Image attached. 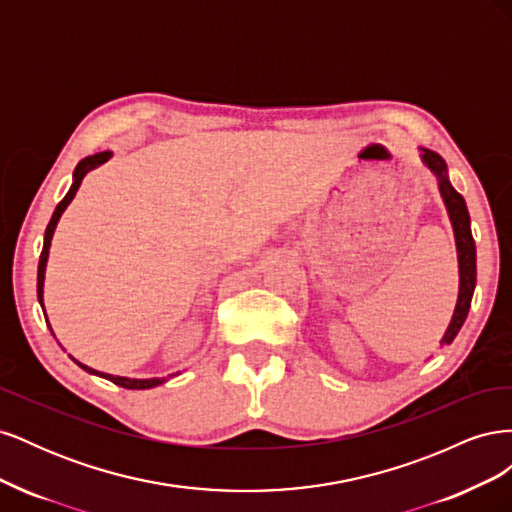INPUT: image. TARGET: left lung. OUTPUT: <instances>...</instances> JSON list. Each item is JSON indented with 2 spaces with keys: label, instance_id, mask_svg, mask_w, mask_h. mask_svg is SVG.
Masks as SVG:
<instances>
[{
  "label": "left lung",
  "instance_id": "obj_1",
  "mask_svg": "<svg viewBox=\"0 0 512 512\" xmlns=\"http://www.w3.org/2000/svg\"><path fill=\"white\" fill-rule=\"evenodd\" d=\"M421 162L429 170V173L438 181V192L442 203L446 207L448 220L453 226L455 235V247H457V265H459V292H457V305L451 322H448V329L444 331L440 346L453 344L463 322L468 318L472 294L476 288V245L472 239V228H470V213L466 207V200L453 188L451 179H448V168L442 160L440 153L421 147Z\"/></svg>",
  "mask_w": 512,
  "mask_h": 512
}]
</instances>
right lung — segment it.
Instances as JSON below:
<instances>
[{
  "mask_svg": "<svg viewBox=\"0 0 512 512\" xmlns=\"http://www.w3.org/2000/svg\"><path fill=\"white\" fill-rule=\"evenodd\" d=\"M111 156H113L111 151H102V153H96V156H89V158H85V160H81L79 164H76V168H74V175H72V185H70V190H68V194L64 196V200H61V203L55 207V211H53V218H51L49 226H46V230H44V245H42L40 262H38V301H40L42 312H44V273H46V262H49V250H51V241H53V235H55V228H57V224H59V220H61V215H64V211H66V209H68V205L72 203V198L76 196V192H79V188H81V183H83L85 175L89 173V170H94V168L102 166L104 162L111 160ZM44 318H46V316H44ZM46 324H49V318H46ZM49 329H51V324H49ZM51 333H53V329H51ZM53 337H55V333H53ZM70 359H72L76 365H79L81 369H85L87 374H91V376H100V378H104V380H111L113 384L123 386V389H132V391L153 389V386H160V384H164L166 380H170V378L179 374V371H177V374H170V376H166V378H126V376L104 374V371H98V369H94V367L83 365L81 361H76L74 356H70Z\"/></svg>",
  "mask_w": 512,
  "mask_h": 512,
  "instance_id": "obj_1",
  "label": "right lung"
}]
</instances>
